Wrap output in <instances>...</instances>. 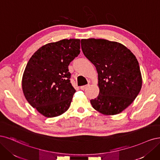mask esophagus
<instances>
[{
	"instance_id": "obj_1",
	"label": "esophagus",
	"mask_w": 160,
	"mask_h": 160,
	"mask_svg": "<svg viewBox=\"0 0 160 160\" xmlns=\"http://www.w3.org/2000/svg\"><path fill=\"white\" fill-rule=\"evenodd\" d=\"M88 86H89V84H87V85H85V86H80V89L82 90H84Z\"/></svg>"
}]
</instances>
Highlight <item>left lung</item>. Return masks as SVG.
Listing matches in <instances>:
<instances>
[{"mask_svg": "<svg viewBox=\"0 0 160 160\" xmlns=\"http://www.w3.org/2000/svg\"><path fill=\"white\" fill-rule=\"evenodd\" d=\"M81 48L98 74L100 92L90 100L92 107L105 115L119 114L141 90L142 79L136 56L123 44L105 39H82Z\"/></svg>", "mask_w": 160, "mask_h": 160, "instance_id": "8db88e82", "label": "left lung"}]
</instances>
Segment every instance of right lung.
<instances>
[{
	"label": "right lung",
	"instance_id": "obj_1",
	"mask_svg": "<svg viewBox=\"0 0 160 160\" xmlns=\"http://www.w3.org/2000/svg\"><path fill=\"white\" fill-rule=\"evenodd\" d=\"M79 39H63L40 48L30 58L22 86L29 104L45 117L62 114L76 90L70 83V63L80 52Z\"/></svg>",
	"mask_w": 160,
	"mask_h": 160
}]
</instances>
